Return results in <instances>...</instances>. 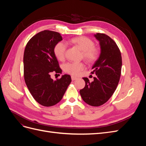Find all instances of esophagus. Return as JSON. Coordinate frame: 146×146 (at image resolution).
I'll list each match as a JSON object with an SVG mask.
<instances>
[{
  "instance_id": "34e87169",
  "label": "esophagus",
  "mask_w": 146,
  "mask_h": 146,
  "mask_svg": "<svg viewBox=\"0 0 146 146\" xmlns=\"http://www.w3.org/2000/svg\"><path fill=\"white\" fill-rule=\"evenodd\" d=\"M71 79H72V81H74V80H77V77H74V76H72V77H71Z\"/></svg>"
}]
</instances>
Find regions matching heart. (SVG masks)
Segmentation results:
<instances>
[{"instance_id": "heart-1", "label": "heart", "mask_w": 146, "mask_h": 146, "mask_svg": "<svg viewBox=\"0 0 146 146\" xmlns=\"http://www.w3.org/2000/svg\"><path fill=\"white\" fill-rule=\"evenodd\" d=\"M70 43L76 46L82 51V56L88 63H92L98 59V50L94 47V42L89 38L86 36H78L69 40ZM66 50V44L62 41L56 44L54 47V54L57 58L63 60L64 58ZM64 70L73 76H78L80 71L85 68L83 63L69 62L64 65Z\"/></svg>"}]
</instances>
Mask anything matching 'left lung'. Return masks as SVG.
<instances>
[{
	"instance_id": "left-lung-1",
	"label": "left lung",
	"mask_w": 146,
	"mask_h": 146,
	"mask_svg": "<svg viewBox=\"0 0 146 146\" xmlns=\"http://www.w3.org/2000/svg\"><path fill=\"white\" fill-rule=\"evenodd\" d=\"M94 36L100 48L99 58L92 67V73L96 76L92 82L83 78L85 86L80 93L87 104L99 107L107 102L116 89L121 74L122 57L116 42L108 35L98 33Z\"/></svg>"
}]
</instances>
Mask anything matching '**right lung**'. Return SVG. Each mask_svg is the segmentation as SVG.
<instances>
[{"label":"right lung","instance_id":"add662e5","mask_svg":"<svg viewBox=\"0 0 146 146\" xmlns=\"http://www.w3.org/2000/svg\"><path fill=\"white\" fill-rule=\"evenodd\" d=\"M63 40L56 32L44 30L31 38L24 54V74L26 85L37 102L44 107L55 105L62 99L71 77L64 74L58 80L50 77L53 71L60 73L54 47Z\"/></svg>","mask_w":146,"mask_h":146}]
</instances>
